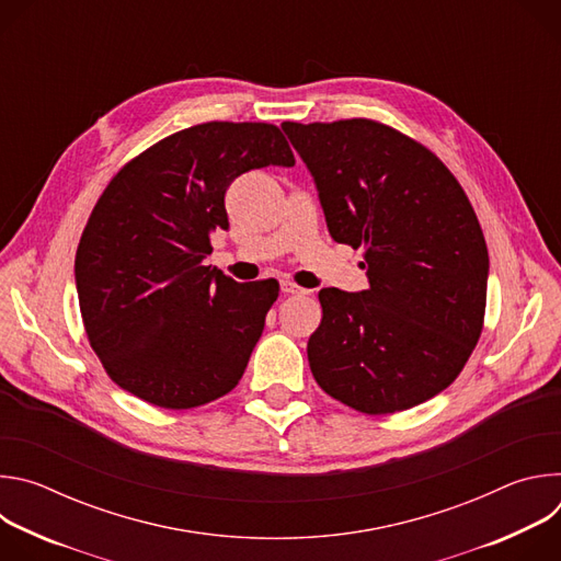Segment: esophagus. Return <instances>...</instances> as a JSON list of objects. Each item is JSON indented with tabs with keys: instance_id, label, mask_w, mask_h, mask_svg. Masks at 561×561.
I'll list each match as a JSON object with an SVG mask.
<instances>
[{
	"instance_id": "1",
	"label": "esophagus",
	"mask_w": 561,
	"mask_h": 561,
	"mask_svg": "<svg viewBox=\"0 0 561 561\" xmlns=\"http://www.w3.org/2000/svg\"><path fill=\"white\" fill-rule=\"evenodd\" d=\"M282 293H286V295H304L306 290L299 288V286L293 284V282H282Z\"/></svg>"
}]
</instances>
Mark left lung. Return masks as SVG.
Returning a JSON list of instances; mask_svg holds the SVG:
<instances>
[{
    "instance_id": "1",
    "label": "left lung",
    "mask_w": 561,
    "mask_h": 561,
    "mask_svg": "<svg viewBox=\"0 0 561 561\" xmlns=\"http://www.w3.org/2000/svg\"><path fill=\"white\" fill-rule=\"evenodd\" d=\"M314 178L329 232L364 249L368 288L319 290L314 381L366 413L409 411L448 388L484 329L489 249L442 159L375 119L284 122Z\"/></svg>"
}]
</instances>
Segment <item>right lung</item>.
Returning a JSON list of instances; mask_svg holds the SVG:
<instances>
[{
	"label": "right lung",
	"mask_w": 561,
	"mask_h": 561,
	"mask_svg": "<svg viewBox=\"0 0 561 561\" xmlns=\"http://www.w3.org/2000/svg\"><path fill=\"white\" fill-rule=\"evenodd\" d=\"M268 164H295L275 124L204 122L108 182L79 239L75 284L89 344L119 388L186 411L242 379L279 284H239L202 260L228 228L232 180Z\"/></svg>",
	"instance_id": "add662e5"
}]
</instances>
